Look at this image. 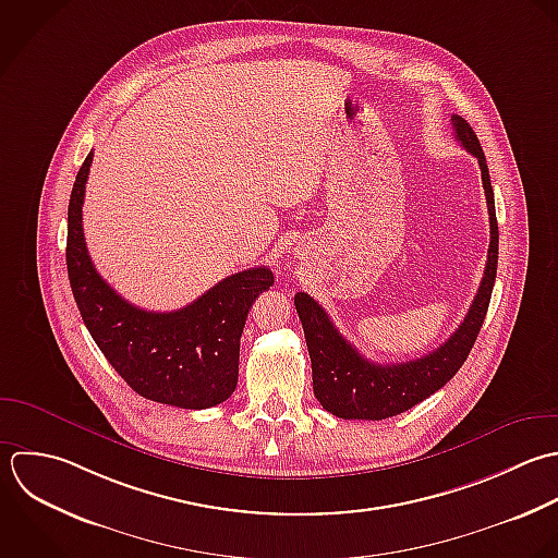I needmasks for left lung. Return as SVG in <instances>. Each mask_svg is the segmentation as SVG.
<instances>
[{
    "label": "left lung",
    "mask_w": 558,
    "mask_h": 558,
    "mask_svg": "<svg viewBox=\"0 0 558 558\" xmlns=\"http://www.w3.org/2000/svg\"><path fill=\"white\" fill-rule=\"evenodd\" d=\"M452 125L457 141H461V145L478 158L492 226L485 276L457 332L422 359L378 365L361 356L359 350L348 343V339L330 322L328 313L308 293L295 295V311L304 328L313 367L315 398L328 413L341 420H387L430 398L446 383H450L468 361L485 322L498 271L496 202L487 158L476 132L461 114H452Z\"/></svg>",
    "instance_id": "1"
}]
</instances>
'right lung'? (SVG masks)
<instances>
[{"mask_svg":"<svg viewBox=\"0 0 558 558\" xmlns=\"http://www.w3.org/2000/svg\"><path fill=\"white\" fill-rule=\"evenodd\" d=\"M84 158L66 213V271L93 341L138 396L178 407L210 409L232 396L239 380V343L254 300L274 284L267 267L232 274L202 298L171 313L143 311L123 300L95 269L82 230Z\"/></svg>","mask_w":558,"mask_h":558,"instance_id":"obj_1","label":"right lung"}]
</instances>
